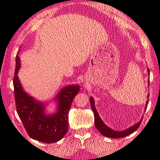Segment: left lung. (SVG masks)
<instances>
[{
    "label": "left lung",
    "instance_id": "obj_1",
    "mask_svg": "<svg viewBox=\"0 0 160 160\" xmlns=\"http://www.w3.org/2000/svg\"><path fill=\"white\" fill-rule=\"evenodd\" d=\"M147 73L149 75V68H147ZM149 83V80H148V83ZM149 95H147V98L149 99ZM90 104H91V107H92V109L93 110V112H94V124H95V127L99 131L102 133V135H104L105 137H110V138H122V137H124L129 135L130 134L133 133L134 131L139 128L140 124L142 121V119H140V121L135 124L133 126L129 127L128 129H126L123 131H116V130H114L110 128L109 127L107 126L104 124V122L102 121V119H101L99 114L96 109L95 107V103H94V98L91 97H90ZM147 104H148V101H147L146 102V106H145V109H147Z\"/></svg>",
    "mask_w": 160,
    "mask_h": 160
}]
</instances>
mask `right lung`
<instances>
[{
	"mask_svg": "<svg viewBox=\"0 0 160 160\" xmlns=\"http://www.w3.org/2000/svg\"><path fill=\"white\" fill-rule=\"evenodd\" d=\"M16 58L13 77L16 107L26 131L31 138L44 143L59 141L68 131V111L80 87L72 84L61 88L53 99L57 104L55 113L48 114L46 112L47 104L35 99L24 91L17 76L21 68L18 52Z\"/></svg>",
	"mask_w": 160,
	"mask_h": 160,
	"instance_id": "obj_1",
	"label": "right lung"
}]
</instances>
